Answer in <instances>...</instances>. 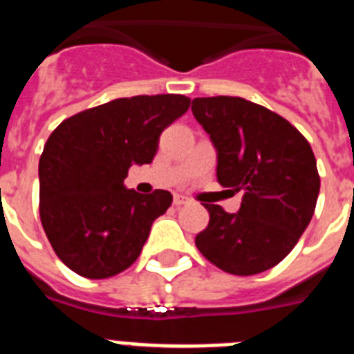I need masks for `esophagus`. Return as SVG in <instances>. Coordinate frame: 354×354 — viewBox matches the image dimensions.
<instances>
[{
    "instance_id": "obj_1",
    "label": "esophagus",
    "mask_w": 354,
    "mask_h": 354,
    "mask_svg": "<svg viewBox=\"0 0 354 354\" xmlns=\"http://www.w3.org/2000/svg\"><path fill=\"white\" fill-rule=\"evenodd\" d=\"M189 204V198H186L184 195H174V205L180 207V205H186Z\"/></svg>"
}]
</instances>
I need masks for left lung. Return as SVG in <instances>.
<instances>
[{
  "label": "left lung",
  "instance_id": "obj_1",
  "mask_svg": "<svg viewBox=\"0 0 354 354\" xmlns=\"http://www.w3.org/2000/svg\"><path fill=\"white\" fill-rule=\"evenodd\" d=\"M192 111L218 152V183L245 193L234 214L204 204L209 225L196 248L227 273L271 270L314 216L321 179L310 143L286 118L243 97H198Z\"/></svg>",
  "mask_w": 354,
  "mask_h": 354
}]
</instances>
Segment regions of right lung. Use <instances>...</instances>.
<instances>
[{
	"mask_svg": "<svg viewBox=\"0 0 354 354\" xmlns=\"http://www.w3.org/2000/svg\"><path fill=\"white\" fill-rule=\"evenodd\" d=\"M192 99L134 95L84 109L56 127L39 161L40 221L55 253L84 278H109L142 253L171 193L124 186L133 165H149L159 136Z\"/></svg>",
	"mask_w": 354,
	"mask_h": 354,
	"instance_id": "right-lung-1",
	"label": "right lung"
}]
</instances>
